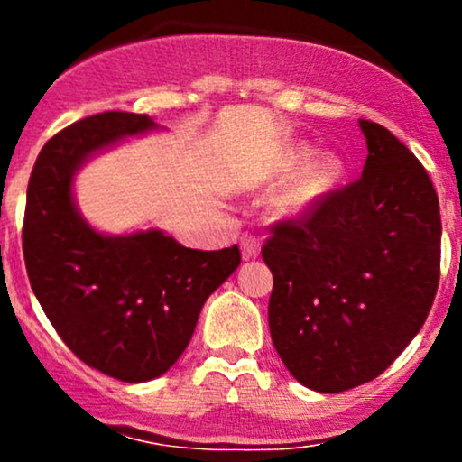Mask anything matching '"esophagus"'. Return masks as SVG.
Wrapping results in <instances>:
<instances>
[{
    "instance_id": "34e87169",
    "label": "esophagus",
    "mask_w": 462,
    "mask_h": 462,
    "mask_svg": "<svg viewBox=\"0 0 462 462\" xmlns=\"http://www.w3.org/2000/svg\"><path fill=\"white\" fill-rule=\"evenodd\" d=\"M241 254L245 261H249V258H256L258 254H261V241H258V236L243 235L241 236Z\"/></svg>"
}]
</instances>
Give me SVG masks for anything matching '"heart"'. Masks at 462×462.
Wrapping results in <instances>:
<instances>
[{"mask_svg":"<svg viewBox=\"0 0 462 462\" xmlns=\"http://www.w3.org/2000/svg\"><path fill=\"white\" fill-rule=\"evenodd\" d=\"M312 156H315L312 147L306 143H298V145H291L280 152L267 167L264 171L267 182L280 184L294 178L275 195V215L284 217V219H301V217L310 215L312 210L319 208L321 201L346 176V161L337 153H326L315 161Z\"/></svg>","mask_w":462,"mask_h":462,"instance_id":"b5f03b06","label":"heart"}]
</instances>
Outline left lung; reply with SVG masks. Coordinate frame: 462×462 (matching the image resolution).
Instances as JSON below:
<instances>
[{
    "mask_svg": "<svg viewBox=\"0 0 462 462\" xmlns=\"http://www.w3.org/2000/svg\"><path fill=\"white\" fill-rule=\"evenodd\" d=\"M363 176L263 245L269 330L300 384L341 393L378 378L421 330L441 275L432 180L384 125L360 119Z\"/></svg>",
    "mask_w": 462,
    "mask_h": 462,
    "instance_id": "obj_1",
    "label": "left lung"
}]
</instances>
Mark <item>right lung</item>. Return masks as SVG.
I'll return each mask as SVG.
<instances>
[{
  "label": "right lung",
  "mask_w": 462,
  "mask_h": 462,
  "mask_svg": "<svg viewBox=\"0 0 462 462\" xmlns=\"http://www.w3.org/2000/svg\"><path fill=\"white\" fill-rule=\"evenodd\" d=\"M152 116L108 110L51 136L36 158L23 217V256L36 300L88 367L124 383L158 378L182 356L199 310L241 264L238 245L201 252L161 230L108 236L73 204L88 156L153 130Z\"/></svg>",
  "instance_id": "obj_1"
}]
</instances>
